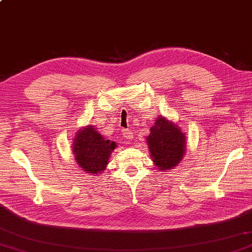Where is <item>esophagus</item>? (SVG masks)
<instances>
[{
    "instance_id": "esophagus-1",
    "label": "esophagus",
    "mask_w": 252,
    "mask_h": 252,
    "mask_svg": "<svg viewBox=\"0 0 252 252\" xmlns=\"http://www.w3.org/2000/svg\"><path fill=\"white\" fill-rule=\"evenodd\" d=\"M122 133H123V137L126 138L127 141L133 140V133H132V131H130V130H123Z\"/></svg>"
}]
</instances>
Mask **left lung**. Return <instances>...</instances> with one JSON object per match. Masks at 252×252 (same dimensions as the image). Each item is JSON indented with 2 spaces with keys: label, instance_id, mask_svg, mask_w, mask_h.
I'll return each mask as SVG.
<instances>
[{
  "label": "left lung",
  "instance_id": "obj_1",
  "mask_svg": "<svg viewBox=\"0 0 252 252\" xmlns=\"http://www.w3.org/2000/svg\"><path fill=\"white\" fill-rule=\"evenodd\" d=\"M151 157L160 171L174 169L186 151L185 134L178 125L164 117L157 118L147 136Z\"/></svg>",
  "mask_w": 252,
  "mask_h": 252
}]
</instances>
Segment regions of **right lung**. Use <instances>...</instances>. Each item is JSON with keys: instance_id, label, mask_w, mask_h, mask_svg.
<instances>
[{"instance_id": "right-lung-1", "label": "right lung", "mask_w": 252, "mask_h": 252, "mask_svg": "<svg viewBox=\"0 0 252 252\" xmlns=\"http://www.w3.org/2000/svg\"><path fill=\"white\" fill-rule=\"evenodd\" d=\"M117 144L106 140L93 126L81 127L73 140L72 149L78 165L91 175L103 173Z\"/></svg>"}]
</instances>
